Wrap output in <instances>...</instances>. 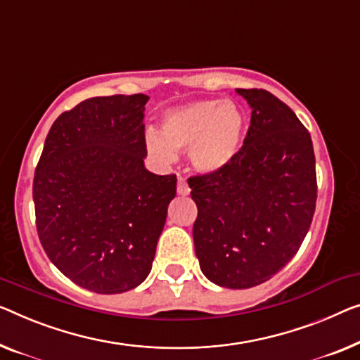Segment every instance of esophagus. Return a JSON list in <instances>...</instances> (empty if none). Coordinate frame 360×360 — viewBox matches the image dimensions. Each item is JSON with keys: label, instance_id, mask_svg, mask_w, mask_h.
I'll return each instance as SVG.
<instances>
[{"label": "esophagus", "instance_id": "esophagus-1", "mask_svg": "<svg viewBox=\"0 0 360 360\" xmlns=\"http://www.w3.org/2000/svg\"><path fill=\"white\" fill-rule=\"evenodd\" d=\"M189 192H191V189H189V186H187L186 179L182 178V176H179V178H178V194L179 195H187Z\"/></svg>", "mask_w": 360, "mask_h": 360}]
</instances>
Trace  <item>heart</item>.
I'll return each instance as SVG.
<instances>
[{"mask_svg": "<svg viewBox=\"0 0 360 360\" xmlns=\"http://www.w3.org/2000/svg\"><path fill=\"white\" fill-rule=\"evenodd\" d=\"M244 116L231 100H195L163 116L162 134L146 131V147L163 163L176 160V150H189L191 163L202 173L223 169L239 152Z\"/></svg>", "mask_w": 360, "mask_h": 360, "instance_id": "b5f03b06", "label": "heart"}]
</instances>
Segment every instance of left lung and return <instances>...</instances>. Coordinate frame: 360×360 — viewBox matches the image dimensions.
<instances>
[{"instance_id":"8db88e82","label":"left lung","mask_w":360,"mask_h":360,"mask_svg":"<svg viewBox=\"0 0 360 360\" xmlns=\"http://www.w3.org/2000/svg\"><path fill=\"white\" fill-rule=\"evenodd\" d=\"M252 108L243 147L223 169L189 178L200 270L229 289L270 280L297 254L312 223L317 174L312 139L264 89H236Z\"/></svg>"}]
</instances>
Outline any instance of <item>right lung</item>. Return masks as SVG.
Returning <instances> with one entry per match:
<instances>
[{"label":"right lung","instance_id":"right-lung-1","mask_svg":"<svg viewBox=\"0 0 360 360\" xmlns=\"http://www.w3.org/2000/svg\"><path fill=\"white\" fill-rule=\"evenodd\" d=\"M148 96H95L48 132L34 178L37 231L48 259L80 288L120 294L152 270L176 176L150 173Z\"/></svg>","mask_w":360,"mask_h":360}]
</instances>
